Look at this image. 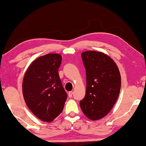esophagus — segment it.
<instances>
[{
  "mask_svg": "<svg viewBox=\"0 0 146 146\" xmlns=\"http://www.w3.org/2000/svg\"><path fill=\"white\" fill-rule=\"evenodd\" d=\"M72 95H73V92H68V96H69L70 98H71L72 96Z\"/></svg>",
  "mask_w": 146,
  "mask_h": 146,
  "instance_id": "34e87169",
  "label": "esophagus"
}]
</instances>
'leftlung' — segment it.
<instances>
[{"mask_svg": "<svg viewBox=\"0 0 146 146\" xmlns=\"http://www.w3.org/2000/svg\"><path fill=\"white\" fill-rule=\"evenodd\" d=\"M86 70V94L80 102L83 113L92 120L106 116L119 96L121 76L117 65L102 52H82Z\"/></svg>", "mask_w": 146, "mask_h": 146, "instance_id": "8db88e82", "label": "left lung"}]
</instances>
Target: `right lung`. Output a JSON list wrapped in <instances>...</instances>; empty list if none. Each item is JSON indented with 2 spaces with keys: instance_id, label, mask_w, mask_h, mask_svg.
Instances as JSON below:
<instances>
[{
  "instance_id": "1",
  "label": "right lung",
  "mask_w": 146,
  "mask_h": 146,
  "mask_svg": "<svg viewBox=\"0 0 146 146\" xmlns=\"http://www.w3.org/2000/svg\"><path fill=\"white\" fill-rule=\"evenodd\" d=\"M61 59V55L56 53L39 56L24 76L22 94L26 104L36 117L46 122L60 115L67 99L58 72Z\"/></svg>"
}]
</instances>
